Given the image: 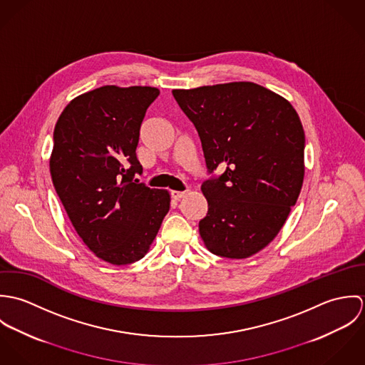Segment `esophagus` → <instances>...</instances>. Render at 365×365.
Listing matches in <instances>:
<instances>
[{
	"mask_svg": "<svg viewBox=\"0 0 365 365\" xmlns=\"http://www.w3.org/2000/svg\"><path fill=\"white\" fill-rule=\"evenodd\" d=\"M185 194H187V192H184V191H173V192H171V198L175 200V201H178V200H181Z\"/></svg>",
	"mask_w": 365,
	"mask_h": 365,
	"instance_id": "34e87169",
	"label": "esophagus"
}]
</instances>
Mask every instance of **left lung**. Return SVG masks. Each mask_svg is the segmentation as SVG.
Here are the masks:
<instances>
[{
	"label": "left lung",
	"instance_id": "8db88e82",
	"mask_svg": "<svg viewBox=\"0 0 365 365\" xmlns=\"http://www.w3.org/2000/svg\"><path fill=\"white\" fill-rule=\"evenodd\" d=\"M194 123L208 173L202 182L208 213L200 235L209 252L246 259L264 249L284 226L299 197L305 132L285 98L250 81L173 90Z\"/></svg>",
	"mask_w": 365,
	"mask_h": 365
}]
</instances>
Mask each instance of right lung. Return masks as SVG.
I'll use <instances>...</instances> for the list:
<instances>
[{"label":"right lung","instance_id":"obj_1","mask_svg":"<svg viewBox=\"0 0 365 365\" xmlns=\"http://www.w3.org/2000/svg\"><path fill=\"white\" fill-rule=\"evenodd\" d=\"M158 94L104 86L74 98L54 126V190L86 246L113 265L143 259L170 209L165 190L133 180L143 171L140 125Z\"/></svg>","mask_w":365,"mask_h":365}]
</instances>
